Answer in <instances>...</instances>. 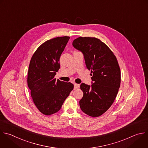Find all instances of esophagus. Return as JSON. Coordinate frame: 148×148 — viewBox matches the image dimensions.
I'll return each instance as SVG.
<instances>
[{
    "label": "esophagus",
    "mask_w": 148,
    "mask_h": 148,
    "mask_svg": "<svg viewBox=\"0 0 148 148\" xmlns=\"http://www.w3.org/2000/svg\"><path fill=\"white\" fill-rule=\"evenodd\" d=\"M79 88V84H74V89H77Z\"/></svg>",
    "instance_id": "34e87169"
}]
</instances>
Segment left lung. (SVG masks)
<instances>
[{"label":"left lung","mask_w":148,"mask_h":148,"mask_svg":"<svg viewBox=\"0 0 148 148\" xmlns=\"http://www.w3.org/2000/svg\"><path fill=\"white\" fill-rule=\"evenodd\" d=\"M73 45L83 53L86 68L92 73L90 86L81 84L84 95L80 108L89 116L99 117L110 108L120 86L117 58L105 43L94 37L80 36L73 40Z\"/></svg>","instance_id":"8db88e82"}]
</instances>
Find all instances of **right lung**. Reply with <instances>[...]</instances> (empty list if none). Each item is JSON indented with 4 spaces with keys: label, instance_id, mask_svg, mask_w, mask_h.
<instances>
[{
    "label": "right lung",
    "instance_id": "add662e5",
    "mask_svg": "<svg viewBox=\"0 0 148 148\" xmlns=\"http://www.w3.org/2000/svg\"><path fill=\"white\" fill-rule=\"evenodd\" d=\"M69 39L64 36L46 40L38 47L29 63L28 86L35 105L46 116L58 112L74 88L71 82L55 78L60 69V56Z\"/></svg>",
    "mask_w": 148,
    "mask_h": 148
}]
</instances>
